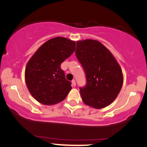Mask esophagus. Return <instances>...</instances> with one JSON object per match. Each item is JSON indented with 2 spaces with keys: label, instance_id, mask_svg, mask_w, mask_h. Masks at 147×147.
Returning <instances> with one entry per match:
<instances>
[{
  "label": "esophagus",
  "instance_id": "1",
  "mask_svg": "<svg viewBox=\"0 0 147 147\" xmlns=\"http://www.w3.org/2000/svg\"><path fill=\"white\" fill-rule=\"evenodd\" d=\"M72 86H73V87H75V86H76V82H75V80H72Z\"/></svg>",
  "mask_w": 147,
  "mask_h": 147
}]
</instances>
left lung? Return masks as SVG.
<instances>
[{
    "instance_id": "8db88e82",
    "label": "left lung",
    "mask_w": 147,
    "mask_h": 147,
    "mask_svg": "<svg viewBox=\"0 0 147 147\" xmlns=\"http://www.w3.org/2000/svg\"><path fill=\"white\" fill-rule=\"evenodd\" d=\"M75 54L87 81L86 86L80 88L83 102L95 109L110 105L123 84V72L116 58L100 42L90 39L77 41Z\"/></svg>"
}]
</instances>
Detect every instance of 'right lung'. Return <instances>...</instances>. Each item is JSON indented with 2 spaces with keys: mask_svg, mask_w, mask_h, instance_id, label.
Returning a JSON list of instances; mask_svg holds the SVG:
<instances>
[{
  "mask_svg": "<svg viewBox=\"0 0 147 147\" xmlns=\"http://www.w3.org/2000/svg\"><path fill=\"white\" fill-rule=\"evenodd\" d=\"M76 42L63 37L48 40L30 58L24 78L29 92L37 101L52 105L62 101L72 89L61 63L75 51Z\"/></svg>",
  "mask_w": 147,
  "mask_h": 147,
  "instance_id": "1",
  "label": "right lung"
}]
</instances>
